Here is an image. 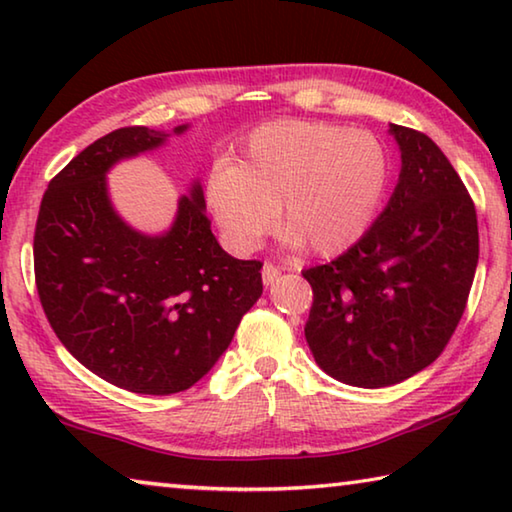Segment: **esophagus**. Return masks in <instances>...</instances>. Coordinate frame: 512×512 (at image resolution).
Wrapping results in <instances>:
<instances>
[{
  "label": "esophagus",
  "mask_w": 512,
  "mask_h": 512,
  "mask_svg": "<svg viewBox=\"0 0 512 512\" xmlns=\"http://www.w3.org/2000/svg\"><path fill=\"white\" fill-rule=\"evenodd\" d=\"M277 277H280V268L277 266H273L271 262H266L264 266H262V280H264V284L268 287V284H273Z\"/></svg>",
  "instance_id": "34e87169"
}]
</instances>
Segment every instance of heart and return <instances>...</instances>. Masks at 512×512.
<instances>
[{"mask_svg": "<svg viewBox=\"0 0 512 512\" xmlns=\"http://www.w3.org/2000/svg\"><path fill=\"white\" fill-rule=\"evenodd\" d=\"M391 162L368 131L318 121H271L248 135L235 164H216L207 203L228 244L250 253L273 216L289 248L334 255L366 235Z\"/></svg>", "mask_w": 512, "mask_h": 512, "instance_id": "obj_1", "label": "heart"}]
</instances>
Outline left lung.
Returning <instances> with one entry per match:
<instances>
[{
    "mask_svg": "<svg viewBox=\"0 0 512 512\" xmlns=\"http://www.w3.org/2000/svg\"><path fill=\"white\" fill-rule=\"evenodd\" d=\"M400 178L384 212L334 262L302 271L314 289L305 336L329 377L400 384L452 339L479 262L470 194L431 137L388 124Z\"/></svg>",
    "mask_w": 512,
    "mask_h": 512,
    "instance_id": "obj_1",
    "label": "left lung"
}]
</instances>
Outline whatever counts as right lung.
I'll list each match as a JSON object with an SVG mask.
<instances>
[{
    "label": "right lung",
    "instance_id": "right-lung-1",
    "mask_svg": "<svg viewBox=\"0 0 512 512\" xmlns=\"http://www.w3.org/2000/svg\"><path fill=\"white\" fill-rule=\"evenodd\" d=\"M187 128L131 126L101 137L51 180L36 223L49 325L76 361L131 393L171 395L203 379L264 289L262 264L228 255L212 235L198 178L155 235L112 205L108 171Z\"/></svg>",
    "mask_w": 512,
    "mask_h": 512
}]
</instances>
